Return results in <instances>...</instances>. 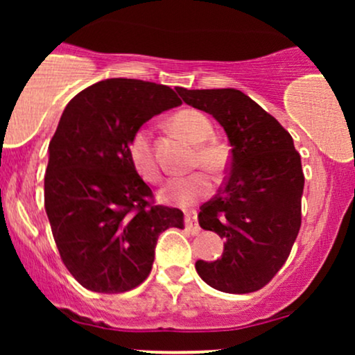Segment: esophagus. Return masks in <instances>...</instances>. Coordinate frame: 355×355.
<instances>
[{"label":"esophagus","instance_id":"1","mask_svg":"<svg viewBox=\"0 0 355 355\" xmlns=\"http://www.w3.org/2000/svg\"><path fill=\"white\" fill-rule=\"evenodd\" d=\"M185 225L189 227V229L193 232V234H198V232H200V227H198L197 217H195L193 211H187V214H185Z\"/></svg>","mask_w":355,"mask_h":355}]
</instances>
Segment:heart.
<instances>
[{
	"instance_id": "obj_1",
	"label": "heart",
	"mask_w": 355,
	"mask_h": 355,
	"mask_svg": "<svg viewBox=\"0 0 355 355\" xmlns=\"http://www.w3.org/2000/svg\"><path fill=\"white\" fill-rule=\"evenodd\" d=\"M170 125L178 135L197 145L195 150V165H200L211 173H218L225 165V153L222 146L209 144L214 133L210 120L202 112L193 108L180 110L178 113L170 118ZM130 164L135 172L144 178L145 182L160 180V166L157 164V158L152 148V135L146 126L138 128L130 138L126 146ZM211 191V182L205 173H190L185 177H175L165 183L160 190L158 197L162 202L170 205L190 207L200 198H205Z\"/></svg>"
}]
</instances>
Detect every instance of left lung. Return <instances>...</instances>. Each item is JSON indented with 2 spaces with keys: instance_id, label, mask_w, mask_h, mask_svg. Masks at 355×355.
<instances>
[{
  "instance_id": "obj_1",
  "label": "left lung",
  "mask_w": 355,
  "mask_h": 355,
  "mask_svg": "<svg viewBox=\"0 0 355 355\" xmlns=\"http://www.w3.org/2000/svg\"><path fill=\"white\" fill-rule=\"evenodd\" d=\"M190 107L209 113L232 146L229 178L198 214L218 234L223 255L197 260L203 282L227 294L262 288L282 268L300 230L304 172L291 133L235 88H177Z\"/></svg>"
}]
</instances>
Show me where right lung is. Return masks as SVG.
<instances>
[{
	"label": "right lung",
	"mask_w": 355,
	"mask_h": 355,
	"mask_svg": "<svg viewBox=\"0 0 355 355\" xmlns=\"http://www.w3.org/2000/svg\"><path fill=\"white\" fill-rule=\"evenodd\" d=\"M178 105L165 85L110 78L80 92L60 118L48 146L44 209L61 260L88 291L140 285L158 235L183 229L182 210L150 205L152 190L126 153L141 125Z\"/></svg>",
	"instance_id": "add662e5"
}]
</instances>
